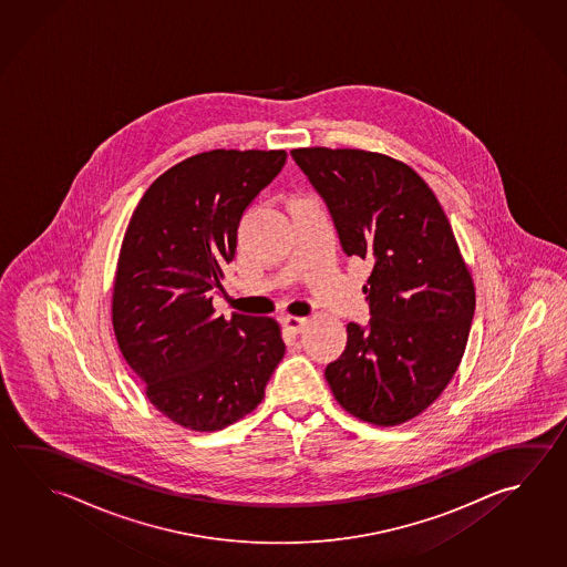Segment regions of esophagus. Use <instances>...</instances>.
<instances>
[{
    "label": "esophagus",
    "mask_w": 567,
    "mask_h": 567,
    "mask_svg": "<svg viewBox=\"0 0 567 567\" xmlns=\"http://www.w3.org/2000/svg\"><path fill=\"white\" fill-rule=\"evenodd\" d=\"M284 323L291 333H301L308 326V318H299V316H286Z\"/></svg>",
    "instance_id": "esophagus-1"
}]
</instances>
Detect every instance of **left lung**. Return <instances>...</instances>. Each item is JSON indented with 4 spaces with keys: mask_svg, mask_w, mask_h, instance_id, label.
<instances>
[{
    "mask_svg": "<svg viewBox=\"0 0 567 567\" xmlns=\"http://www.w3.org/2000/svg\"><path fill=\"white\" fill-rule=\"evenodd\" d=\"M291 155L330 207L343 251L373 264L370 326L348 323V346L326 368L331 393L361 422H410L452 381L474 320V279L450 219L420 174L390 155Z\"/></svg>",
    "mask_w": 567,
    "mask_h": 567,
    "instance_id": "obj_1",
    "label": "left lung"
}]
</instances>
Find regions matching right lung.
<instances>
[{"mask_svg": "<svg viewBox=\"0 0 567 567\" xmlns=\"http://www.w3.org/2000/svg\"><path fill=\"white\" fill-rule=\"evenodd\" d=\"M284 150H212L169 167L132 214L115 269L112 323L157 412L216 432L258 408L286 353L274 318L216 316L251 199L281 172Z\"/></svg>", "mask_w": 567, "mask_h": 567, "instance_id": "obj_1", "label": "right lung"}]
</instances>
